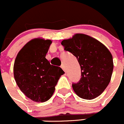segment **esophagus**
Instances as JSON below:
<instances>
[{"mask_svg": "<svg viewBox=\"0 0 124 124\" xmlns=\"http://www.w3.org/2000/svg\"><path fill=\"white\" fill-rule=\"evenodd\" d=\"M61 68H62V69H63V71H65V72H66V67H65V66H64V64H61Z\"/></svg>", "mask_w": 124, "mask_h": 124, "instance_id": "1", "label": "esophagus"}]
</instances>
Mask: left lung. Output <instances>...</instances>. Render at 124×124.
<instances>
[{
    "label": "left lung",
    "mask_w": 124,
    "mask_h": 124,
    "mask_svg": "<svg viewBox=\"0 0 124 124\" xmlns=\"http://www.w3.org/2000/svg\"><path fill=\"white\" fill-rule=\"evenodd\" d=\"M64 50L71 52L79 62L81 78L72 84L74 92L80 98L92 100L98 97L108 85L113 71L111 52L98 40L84 34H76L63 40Z\"/></svg>",
    "instance_id": "8db88e82"
}]
</instances>
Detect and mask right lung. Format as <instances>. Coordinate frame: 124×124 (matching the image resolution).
Here are the masks:
<instances>
[{
  "label": "right lung",
  "instance_id": "obj_1",
  "mask_svg": "<svg viewBox=\"0 0 124 124\" xmlns=\"http://www.w3.org/2000/svg\"><path fill=\"white\" fill-rule=\"evenodd\" d=\"M51 40L36 38L28 42L18 52L13 66L17 85L35 102H45L52 97L54 87L64 71L51 65L45 58Z\"/></svg>",
  "mask_w": 124,
  "mask_h": 124
}]
</instances>
